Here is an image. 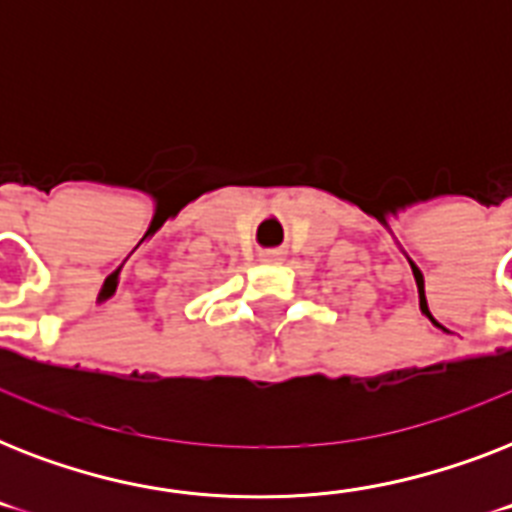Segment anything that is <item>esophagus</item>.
I'll return each instance as SVG.
<instances>
[{
  "label": "esophagus",
  "mask_w": 512,
  "mask_h": 512,
  "mask_svg": "<svg viewBox=\"0 0 512 512\" xmlns=\"http://www.w3.org/2000/svg\"><path fill=\"white\" fill-rule=\"evenodd\" d=\"M260 260H263V263H281V260H284V252H279V249H268V252L260 255Z\"/></svg>",
  "instance_id": "esophagus-1"
}]
</instances>
